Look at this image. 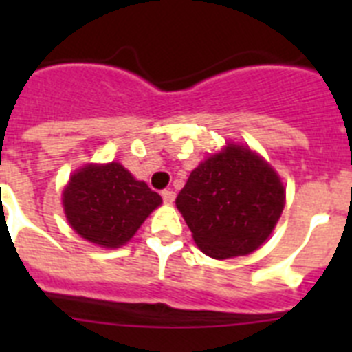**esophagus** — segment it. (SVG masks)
I'll use <instances>...</instances> for the list:
<instances>
[{
	"label": "esophagus",
	"mask_w": 352,
	"mask_h": 352,
	"mask_svg": "<svg viewBox=\"0 0 352 352\" xmlns=\"http://www.w3.org/2000/svg\"><path fill=\"white\" fill-rule=\"evenodd\" d=\"M162 197H164V201H166L167 204H173L174 199H176V192L164 190V192H162Z\"/></svg>",
	"instance_id": "esophagus-1"
}]
</instances>
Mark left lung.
Here are the masks:
<instances>
[{
	"label": "left lung",
	"mask_w": 352,
	"mask_h": 352,
	"mask_svg": "<svg viewBox=\"0 0 352 352\" xmlns=\"http://www.w3.org/2000/svg\"><path fill=\"white\" fill-rule=\"evenodd\" d=\"M285 206V185L248 144L227 141L190 173L176 208L199 250L213 259L256 252Z\"/></svg>",
	"instance_id": "obj_1"
}]
</instances>
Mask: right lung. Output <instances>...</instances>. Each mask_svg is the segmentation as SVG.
I'll return each instance as SVG.
<instances>
[{
  "label": "right lung",
  "mask_w": 352,
  "mask_h": 352,
  "mask_svg": "<svg viewBox=\"0 0 352 352\" xmlns=\"http://www.w3.org/2000/svg\"><path fill=\"white\" fill-rule=\"evenodd\" d=\"M68 226L102 248H120L162 204V197L133 178L120 162H89L72 173L61 194Z\"/></svg>",
  "instance_id": "obj_1"
}]
</instances>
